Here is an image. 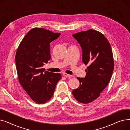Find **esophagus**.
I'll return each mask as SVG.
<instances>
[{"label": "esophagus", "instance_id": "obj_1", "mask_svg": "<svg viewBox=\"0 0 130 130\" xmlns=\"http://www.w3.org/2000/svg\"><path fill=\"white\" fill-rule=\"evenodd\" d=\"M63 76L66 77H72V75H70V74H66V73H64L63 74Z\"/></svg>", "mask_w": 130, "mask_h": 130}]
</instances>
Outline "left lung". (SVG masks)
I'll use <instances>...</instances> for the list:
<instances>
[{
    "label": "left lung",
    "mask_w": 130,
    "mask_h": 130,
    "mask_svg": "<svg viewBox=\"0 0 130 130\" xmlns=\"http://www.w3.org/2000/svg\"><path fill=\"white\" fill-rule=\"evenodd\" d=\"M79 43L85 65L84 78L77 77L79 87L72 92L79 103L87 104L96 100L107 86L114 70V59L111 45L103 34L94 29L73 35Z\"/></svg>",
    "instance_id": "1"
}]
</instances>
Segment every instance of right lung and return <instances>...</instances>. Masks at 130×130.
<instances>
[{
	"label": "right lung",
	"instance_id": "add662e5",
	"mask_svg": "<svg viewBox=\"0 0 130 130\" xmlns=\"http://www.w3.org/2000/svg\"><path fill=\"white\" fill-rule=\"evenodd\" d=\"M60 33L34 28L20 42L15 56L19 83L32 101L44 104L52 98L60 73L45 71L42 66L51 59L50 43Z\"/></svg>",
	"mask_w": 130,
	"mask_h": 130
}]
</instances>
